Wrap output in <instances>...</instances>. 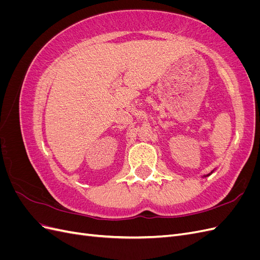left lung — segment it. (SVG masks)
Segmentation results:
<instances>
[{
  "mask_svg": "<svg viewBox=\"0 0 260 260\" xmlns=\"http://www.w3.org/2000/svg\"><path fill=\"white\" fill-rule=\"evenodd\" d=\"M212 172H214V170H212V171H211V172H210V174H208V175H206V176H204V177H208V176H210V175H211V174H212Z\"/></svg>",
  "mask_w": 260,
  "mask_h": 260,
  "instance_id": "obj_1",
  "label": "left lung"
}]
</instances>
